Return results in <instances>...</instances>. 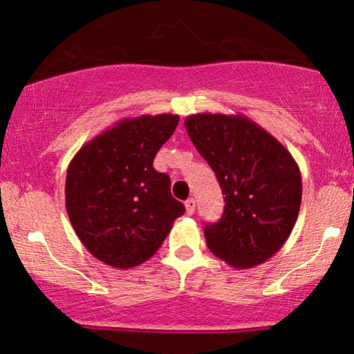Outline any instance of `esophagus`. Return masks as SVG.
I'll use <instances>...</instances> for the list:
<instances>
[{
	"label": "esophagus",
	"instance_id": "1",
	"mask_svg": "<svg viewBox=\"0 0 354 354\" xmlns=\"http://www.w3.org/2000/svg\"><path fill=\"white\" fill-rule=\"evenodd\" d=\"M194 206H196V201H194L193 198H189V200H186V203H185L186 214H193V213H194Z\"/></svg>",
	"mask_w": 354,
	"mask_h": 354
}]
</instances>
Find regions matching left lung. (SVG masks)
Instances as JSON below:
<instances>
[{"instance_id":"1","label":"left lung","mask_w":354,"mask_h":354,"mask_svg":"<svg viewBox=\"0 0 354 354\" xmlns=\"http://www.w3.org/2000/svg\"><path fill=\"white\" fill-rule=\"evenodd\" d=\"M185 126L225 194L221 219L205 228L206 245L236 270L261 265L278 253L298 219V163L245 115L198 113L186 118Z\"/></svg>"}]
</instances>
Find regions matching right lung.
<instances>
[{
	"label": "right lung",
	"instance_id": "add662e5",
	"mask_svg": "<svg viewBox=\"0 0 354 354\" xmlns=\"http://www.w3.org/2000/svg\"><path fill=\"white\" fill-rule=\"evenodd\" d=\"M178 121L171 113L124 118L81 146L68 166L66 213L80 241L104 265L145 263L185 213L168 174L153 168Z\"/></svg>",
	"mask_w": 354,
	"mask_h": 354
}]
</instances>
